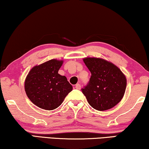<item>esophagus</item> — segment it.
<instances>
[{
	"mask_svg": "<svg viewBox=\"0 0 149 149\" xmlns=\"http://www.w3.org/2000/svg\"><path fill=\"white\" fill-rule=\"evenodd\" d=\"M75 88H76L77 89H81V85H80V84H77L76 85H75Z\"/></svg>",
	"mask_w": 149,
	"mask_h": 149,
	"instance_id": "esophagus-1",
	"label": "esophagus"
}]
</instances>
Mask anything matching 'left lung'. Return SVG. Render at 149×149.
Returning <instances> with one entry per match:
<instances>
[{
	"mask_svg": "<svg viewBox=\"0 0 149 149\" xmlns=\"http://www.w3.org/2000/svg\"><path fill=\"white\" fill-rule=\"evenodd\" d=\"M83 62L91 73L82 92L92 107L107 110L121 101L126 88V78L118 66L99 58H85Z\"/></svg>",
	"mask_w": 149,
	"mask_h": 149,
	"instance_id": "1",
	"label": "left lung"
}]
</instances>
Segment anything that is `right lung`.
<instances>
[{"label": "right lung", "instance_id": "right-lung-1", "mask_svg": "<svg viewBox=\"0 0 149 149\" xmlns=\"http://www.w3.org/2000/svg\"><path fill=\"white\" fill-rule=\"evenodd\" d=\"M63 60L52 59L35 66L25 81V91L33 104L43 109L53 110L59 107L72 90L65 76L58 74Z\"/></svg>", "mask_w": 149, "mask_h": 149}]
</instances>
